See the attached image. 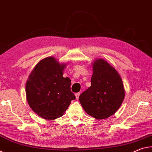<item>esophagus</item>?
Wrapping results in <instances>:
<instances>
[{"mask_svg":"<svg viewBox=\"0 0 152 152\" xmlns=\"http://www.w3.org/2000/svg\"><path fill=\"white\" fill-rule=\"evenodd\" d=\"M75 95L76 99H79V95H80V93H79V92H78V93H76L75 94Z\"/></svg>","mask_w":152,"mask_h":152,"instance_id":"obj_1","label":"esophagus"}]
</instances>
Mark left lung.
<instances>
[{
	"instance_id": "left-lung-1",
	"label": "left lung",
	"mask_w": 152,
	"mask_h": 152,
	"mask_svg": "<svg viewBox=\"0 0 152 152\" xmlns=\"http://www.w3.org/2000/svg\"><path fill=\"white\" fill-rule=\"evenodd\" d=\"M93 71L91 86L79 96V101L86 113L94 118H107L123 103V81L116 69L103 59L96 60Z\"/></svg>"
}]
</instances>
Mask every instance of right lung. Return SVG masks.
Segmentation results:
<instances>
[{"label":"right lung","mask_w":152,"mask_h":152,"mask_svg":"<svg viewBox=\"0 0 152 152\" xmlns=\"http://www.w3.org/2000/svg\"><path fill=\"white\" fill-rule=\"evenodd\" d=\"M65 66L54 57H47L35 66L27 81V102L34 113L46 120L63 116L75 99L71 91V79L63 77Z\"/></svg>","instance_id":"add662e5"}]
</instances>
